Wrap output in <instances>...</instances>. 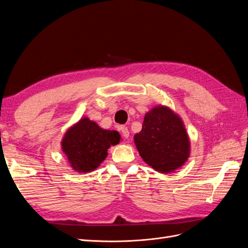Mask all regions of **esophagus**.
I'll list each match as a JSON object with an SVG mask.
<instances>
[{
	"instance_id": "1",
	"label": "esophagus",
	"mask_w": 248,
	"mask_h": 248,
	"mask_svg": "<svg viewBox=\"0 0 248 248\" xmlns=\"http://www.w3.org/2000/svg\"><path fill=\"white\" fill-rule=\"evenodd\" d=\"M120 131L122 132V136L125 139H128V137H129V130H128V128H127L126 126H121V127H120Z\"/></svg>"
}]
</instances>
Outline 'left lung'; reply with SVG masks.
<instances>
[{"label": "left lung", "mask_w": 248, "mask_h": 248, "mask_svg": "<svg viewBox=\"0 0 248 248\" xmlns=\"http://www.w3.org/2000/svg\"><path fill=\"white\" fill-rule=\"evenodd\" d=\"M134 142L141 158L157 171H172L189 156V140L181 119L164 107L146 114Z\"/></svg>", "instance_id": "left-lung-1"}]
</instances>
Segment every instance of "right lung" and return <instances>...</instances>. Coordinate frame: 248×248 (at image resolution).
Returning a JSON list of instances; mask_svg holds the SVG:
<instances>
[{
    "label": "right lung",
    "instance_id": "obj_1",
    "mask_svg": "<svg viewBox=\"0 0 248 248\" xmlns=\"http://www.w3.org/2000/svg\"><path fill=\"white\" fill-rule=\"evenodd\" d=\"M118 131L104 130L95 122L84 118L66 132L63 152L71 167L78 172L95 170L108 156V149L119 144Z\"/></svg>",
    "mask_w": 248,
    "mask_h": 248
}]
</instances>
